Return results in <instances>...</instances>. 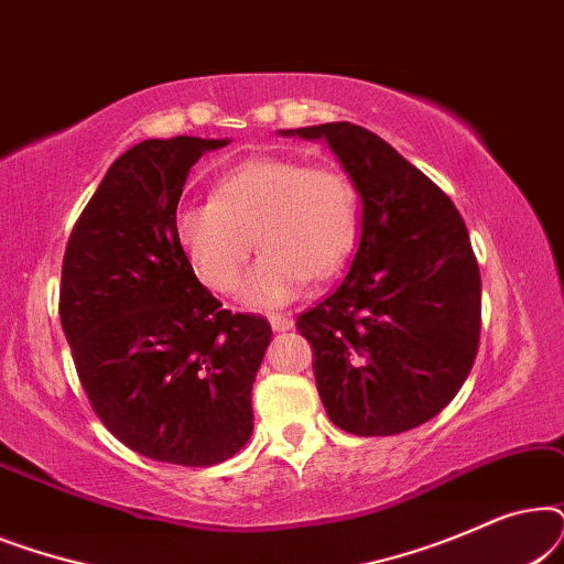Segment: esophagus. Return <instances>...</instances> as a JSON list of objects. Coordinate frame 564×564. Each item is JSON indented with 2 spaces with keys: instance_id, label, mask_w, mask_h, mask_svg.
<instances>
[{
  "instance_id": "34e87169",
  "label": "esophagus",
  "mask_w": 564,
  "mask_h": 564,
  "mask_svg": "<svg viewBox=\"0 0 564 564\" xmlns=\"http://www.w3.org/2000/svg\"><path fill=\"white\" fill-rule=\"evenodd\" d=\"M269 323H272L274 330H290L292 326H295V321H292L290 315H282V313L269 315Z\"/></svg>"
}]
</instances>
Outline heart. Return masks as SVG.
<instances>
[{"mask_svg": "<svg viewBox=\"0 0 564 564\" xmlns=\"http://www.w3.org/2000/svg\"><path fill=\"white\" fill-rule=\"evenodd\" d=\"M361 199L344 169L300 159H251L215 182L207 203L182 205L172 230L182 257L213 292H234L246 276L249 307L288 305L307 280H330L359 241Z\"/></svg>", "mask_w": 564, "mask_h": 564, "instance_id": "obj_1", "label": "heart"}]
</instances>
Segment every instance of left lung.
<instances>
[{
  "label": "left lung",
  "instance_id": "left-lung-1",
  "mask_svg": "<svg viewBox=\"0 0 564 564\" xmlns=\"http://www.w3.org/2000/svg\"><path fill=\"white\" fill-rule=\"evenodd\" d=\"M323 141L357 184L349 272L297 318L323 408L354 436H392L444 411L480 344V269L457 207L388 141L354 122L280 130Z\"/></svg>",
  "mask_w": 564,
  "mask_h": 564
}]
</instances>
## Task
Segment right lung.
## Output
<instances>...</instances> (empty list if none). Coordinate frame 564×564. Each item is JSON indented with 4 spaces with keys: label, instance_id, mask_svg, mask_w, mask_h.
Segmentation results:
<instances>
[{
    "label": "right lung",
    "instance_id": "obj_1",
    "mask_svg": "<svg viewBox=\"0 0 564 564\" xmlns=\"http://www.w3.org/2000/svg\"><path fill=\"white\" fill-rule=\"evenodd\" d=\"M228 143L149 138L115 159L61 272V326L91 408L128 449L169 465L210 467L243 449L272 341L264 318L223 311L174 241L192 164Z\"/></svg>",
    "mask_w": 564,
    "mask_h": 564
}]
</instances>
